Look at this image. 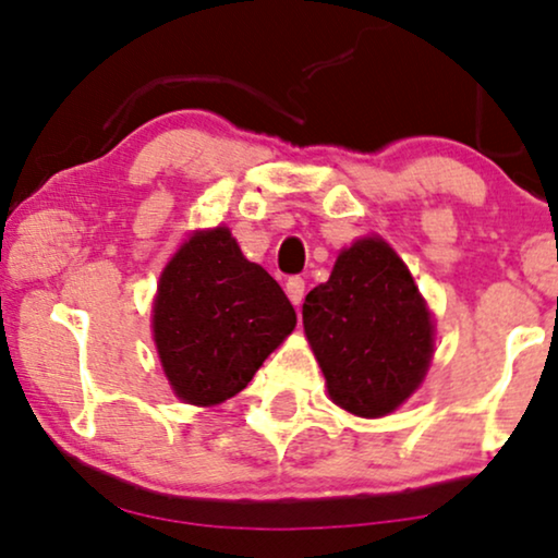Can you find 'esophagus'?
<instances>
[{
  "instance_id": "esophagus-1",
  "label": "esophagus",
  "mask_w": 558,
  "mask_h": 558,
  "mask_svg": "<svg viewBox=\"0 0 558 558\" xmlns=\"http://www.w3.org/2000/svg\"><path fill=\"white\" fill-rule=\"evenodd\" d=\"M287 296L292 300L294 307L302 305V300H305V279L302 277H289L287 279Z\"/></svg>"
}]
</instances>
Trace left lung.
<instances>
[{"label": "left lung", "mask_w": 558, "mask_h": 558, "mask_svg": "<svg viewBox=\"0 0 558 558\" xmlns=\"http://www.w3.org/2000/svg\"><path fill=\"white\" fill-rule=\"evenodd\" d=\"M330 400L361 417L400 408L423 381L433 323L408 266L379 238L353 243L302 305Z\"/></svg>", "instance_id": "obj_1"}]
</instances>
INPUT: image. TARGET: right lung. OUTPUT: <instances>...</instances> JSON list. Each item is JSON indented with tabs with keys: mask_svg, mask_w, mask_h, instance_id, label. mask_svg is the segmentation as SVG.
Here are the masks:
<instances>
[{
	"mask_svg": "<svg viewBox=\"0 0 558 558\" xmlns=\"http://www.w3.org/2000/svg\"><path fill=\"white\" fill-rule=\"evenodd\" d=\"M296 325L294 307L226 228L197 233L158 281L154 336L173 392L217 404L241 392Z\"/></svg>",
	"mask_w": 558,
	"mask_h": 558,
	"instance_id": "right-lung-1",
	"label": "right lung"
}]
</instances>
